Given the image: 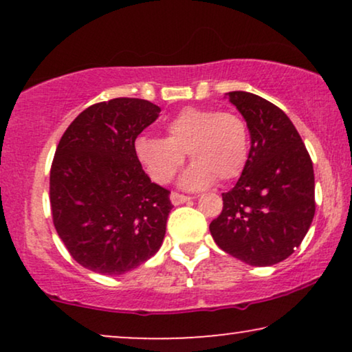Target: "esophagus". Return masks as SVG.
<instances>
[{
	"label": "esophagus",
	"instance_id": "34e87169",
	"mask_svg": "<svg viewBox=\"0 0 352 352\" xmlns=\"http://www.w3.org/2000/svg\"><path fill=\"white\" fill-rule=\"evenodd\" d=\"M170 199L173 201V205H181V204H186V201L192 200V197L184 195V194H179V192H171Z\"/></svg>",
	"mask_w": 352,
	"mask_h": 352
}]
</instances>
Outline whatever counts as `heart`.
Here are the masks:
<instances>
[{"label":"heart","instance_id":"heart-1","mask_svg":"<svg viewBox=\"0 0 352 352\" xmlns=\"http://www.w3.org/2000/svg\"><path fill=\"white\" fill-rule=\"evenodd\" d=\"M134 153L152 181H171L189 153L192 166L182 176V186L199 189L240 176L250 155L247 122L234 112L214 109H182L166 124V139L141 136Z\"/></svg>","mask_w":352,"mask_h":352}]
</instances>
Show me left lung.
I'll list each match as a JSON object with an SVG mask.
<instances>
[{"label":"left lung","mask_w":352,"mask_h":352,"mask_svg":"<svg viewBox=\"0 0 352 352\" xmlns=\"http://www.w3.org/2000/svg\"><path fill=\"white\" fill-rule=\"evenodd\" d=\"M229 100L247 122L252 147L242 176L223 194L211 221L216 245L252 266H272L295 252L316 213L314 168L305 142L277 105L245 91Z\"/></svg>","instance_id":"left-lung-1"}]
</instances>
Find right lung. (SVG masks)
I'll return each mask as SVG.
<instances>
[{
	"label": "right lung",
	"instance_id": "right-lung-1",
	"mask_svg": "<svg viewBox=\"0 0 352 352\" xmlns=\"http://www.w3.org/2000/svg\"><path fill=\"white\" fill-rule=\"evenodd\" d=\"M158 113L148 100L117 98L83 110L62 134L50 176L52 223L89 271L120 276L162 247L170 190L151 181L134 153Z\"/></svg>",
	"mask_w": 352,
	"mask_h": 352
}]
</instances>
